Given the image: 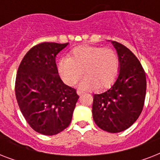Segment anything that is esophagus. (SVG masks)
Instances as JSON below:
<instances>
[{
	"label": "esophagus",
	"mask_w": 160,
	"mask_h": 160,
	"mask_svg": "<svg viewBox=\"0 0 160 160\" xmlns=\"http://www.w3.org/2000/svg\"><path fill=\"white\" fill-rule=\"evenodd\" d=\"M83 93H84V92H83V91H80V90H78V91H77V94L79 95H81L83 94Z\"/></svg>",
	"instance_id": "1"
}]
</instances>
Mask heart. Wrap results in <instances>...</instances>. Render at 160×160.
<instances>
[{"mask_svg": "<svg viewBox=\"0 0 160 160\" xmlns=\"http://www.w3.org/2000/svg\"><path fill=\"white\" fill-rule=\"evenodd\" d=\"M119 67L116 51L96 46L76 47L69 58L62 59L58 65L60 76L69 85H75L85 72L86 76L79 85L81 90L108 87L115 80Z\"/></svg>", "mask_w": 160, "mask_h": 160, "instance_id": "1", "label": "heart"}]
</instances>
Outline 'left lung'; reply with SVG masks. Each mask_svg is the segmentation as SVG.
<instances>
[{
    "label": "left lung",
    "mask_w": 160,
    "mask_h": 160,
    "mask_svg": "<svg viewBox=\"0 0 160 160\" xmlns=\"http://www.w3.org/2000/svg\"><path fill=\"white\" fill-rule=\"evenodd\" d=\"M111 43L119 56V75L110 89L94 95L92 114L99 128L119 133L131 126L141 114L146 76L139 60L129 49L116 41Z\"/></svg>",
    "instance_id": "1"
}]
</instances>
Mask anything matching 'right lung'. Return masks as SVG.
Returning a JSON list of instances; mask_svg holds the SVG:
<instances>
[{
	"instance_id": "obj_1",
	"label": "right lung",
	"mask_w": 160,
	"mask_h": 160,
	"mask_svg": "<svg viewBox=\"0 0 160 160\" xmlns=\"http://www.w3.org/2000/svg\"><path fill=\"white\" fill-rule=\"evenodd\" d=\"M69 43L43 42L26 54L16 79V97L30 126L41 134L55 135L70 124L76 90L65 85L55 63L57 54Z\"/></svg>"
}]
</instances>
